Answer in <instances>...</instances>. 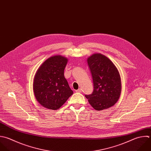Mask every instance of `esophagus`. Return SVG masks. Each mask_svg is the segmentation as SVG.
Instances as JSON below:
<instances>
[{"mask_svg":"<svg viewBox=\"0 0 151 151\" xmlns=\"http://www.w3.org/2000/svg\"><path fill=\"white\" fill-rule=\"evenodd\" d=\"M76 92H78V93H81V92H82V89H81V88H79V89H78V90H76Z\"/></svg>","mask_w":151,"mask_h":151,"instance_id":"esophagus-1","label":"esophagus"}]
</instances>
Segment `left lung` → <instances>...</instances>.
Masks as SVG:
<instances>
[{"label":"left lung","instance_id":"obj_1","mask_svg":"<svg viewBox=\"0 0 151 151\" xmlns=\"http://www.w3.org/2000/svg\"><path fill=\"white\" fill-rule=\"evenodd\" d=\"M87 62L94 86L92 93L85 95L89 104L96 111L114 106L122 91L121 78L117 68L108 57L99 53L88 57Z\"/></svg>","mask_w":151,"mask_h":151}]
</instances>
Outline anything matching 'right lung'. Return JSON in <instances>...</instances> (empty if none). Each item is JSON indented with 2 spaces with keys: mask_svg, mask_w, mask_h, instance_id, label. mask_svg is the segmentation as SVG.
Instances as JSON below:
<instances>
[{
  "mask_svg": "<svg viewBox=\"0 0 151 151\" xmlns=\"http://www.w3.org/2000/svg\"><path fill=\"white\" fill-rule=\"evenodd\" d=\"M68 61L66 57L55 55L47 59L37 69L33 90L36 101L43 107L59 109L73 94L64 76Z\"/></svg>",
  "mask_w": 151,
  "mask_h": 151,
  "instance_id": "right-lung-1",
  "label": "right lung"
}]
</instances>
